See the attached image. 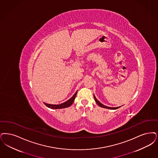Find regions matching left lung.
Wrapping results in <instances>:
<instances>
[{"label":"left lung","instance_id":"8db88e82","mask_svg":"<svg viewBox=\"0 0 158 158\" xmlns=\"http://www.w3.org/2000/svg\"><path fill=\"white\" fill-rule=\"evenodd\" d=\"M94 99H95V101L96 102V103L99 106H101L102 107H104V108H106V109H118L119 107H108V106H105V105H102L101 103L99 101H98V99L96 98V97L94 96Z\"/></svg>","mask_w":158,"mask_h":158}]
</instances>
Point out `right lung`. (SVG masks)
Masks as SVG:
<instances>
[{"label": "right lung", "mask_w": 158, "mask_h": 158, "mask_svg": "<svg viewBox=\"0 0 158 158\" xmlns=\"http://www.w3.org/2000/svg\"><path fill=\"white\" fill-rule=\"evenodd\" d=\"M77 92L74 95H73V96L71 98H70L68 101L64 102L63 103H61V104H59V105H51V104H48V103H44V104L47 107H49L51 109H55L69 107L75 101V99L76 98V94H77Z\"/></svg>", "instance_id": "obj_1"}]
</instances>
